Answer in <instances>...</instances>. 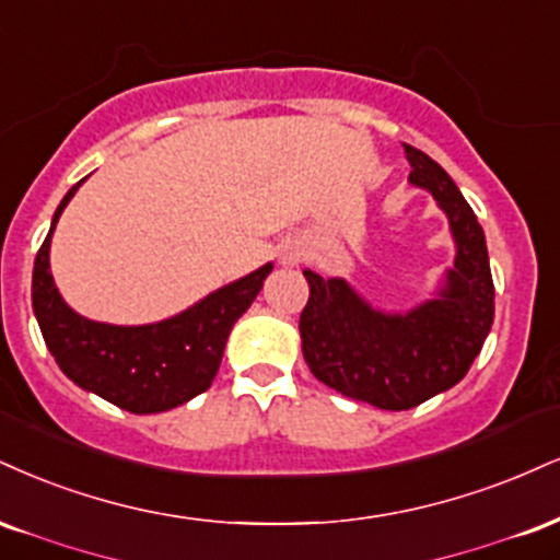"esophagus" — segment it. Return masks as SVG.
Here are the masks:
<instances>
[{"mask_svg":"<svg viewBox=\"0 0 560 560\" xmlns=\"http://www.w3.org/2000/svg\"><path fill=\"white\" fill-rule=\"evenodd\" d=\"M300 258H302V250L298 245H294V242H289V245H281L279 260L284 262V266H298Z\"/></svg>","mask_w":560,"mask_h":560,"instance_id":"esophagus-1","label":"esophagus"}]
</instances>
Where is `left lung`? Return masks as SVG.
I'll use <instances>...</instances> for the list:
<instances>
[{
	"instance_id": "1",
	"label": "left lung",
	"mask_w": 560,
	"mask_h": 560,
	"mask_svg": "<svg viewBox=\"0 0 560 560\" xmlns=\"http://www.w3.org/2000/svg\"><path fill=\"white\" fill-rule=\"evenodd\" d=\"M415 187L433 192L456 242L454 266L433 300L383 313L339 276L302 271L310 300L300 315L310 373L349 399L378 409H412L456 386L488 339L495 313L482 226L459 187L428 153L404 145Z\"/></svg>"
}]
</instances>
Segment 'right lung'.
<instances>
[{"mask_svg":"<svg viewBox=\"0 0 560 560\" xmlns=\"http://www.w3.org/2000/svg\"><path fill=\"white\" fill-rule=\"evenodd\" d=\"M78 185L54 211L51 229L33 266V313L62 373L80 388L132 415L179 407L203 394L219 373L229 331L258 298L273 262L215 289L185 313L148 326H112L78 315L57 292L49 271L54 226Z\"/></svg>","mask_w":560,"mask_h":560,"instance_id":"add662e5","label":"right lung"}]
</instances>
